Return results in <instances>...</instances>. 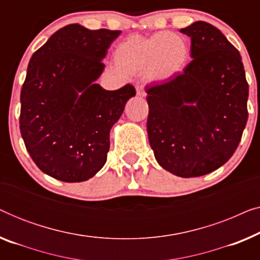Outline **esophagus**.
Instances as JSON below:
<instances>
[{"instance_id": "34e87169", "label": "esophagus", "mask_w": 260, "mask_h": 260, "mask_svg": "<svg viewBox=\"0 0 260 260\" xmlns=\"http://www.w3.org/2000/svg\"><path fill=\"white\" fill-rule=\"evenodd\" d=\"M136 93H137V95H140V97H144L145 90H144L143 85H137V86H136Z\"/></svg>"}]
</instances>
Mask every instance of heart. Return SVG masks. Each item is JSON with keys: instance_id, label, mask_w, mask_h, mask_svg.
Returning <instances> with one entry per match:
<instances>
[{"instance_id": "heart-1", "label": "heart", "mask_w": 260, "mask_h": 260, "mask_svg": "<svg viewBox=\"0 0 260 260\" xmlns=\"http://www.w3.org/2000/svg\"><path fill=\"white\" fill-rule=\"evenodd\" d=\"M189 49L182 37L161 31L149 38L131 37L116 47L115 59L129 73L145 74L165 80L179 74L186 66Z\"/></svg>"}]
</instances>
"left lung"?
<instances>
[{"label":"left lung","instance_id":"1","mask_svg":"<svg viewBox=\"0 0 260 260\" xmlns=\"http://www.w3.org/2000/svg\"><path fill=\"white\" fill-rule=\"evenodd\" d=\"M190 56L181 74L145 87L149 143L158 165L197 177L232 157L247 123L248 84L240 53L218 28L197 21L182 28Z\"/></svg>","mask_w":260,"mask_h":260}]
</instances>
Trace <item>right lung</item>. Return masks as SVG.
<instances>
[{"instance_id": "right-lung-1", "label": "right lung", "mask_w": 260, "mask_h": 260, "mask_svg": "<svg viewBox=\"0 0 260 260\" xmlns=\"http://www.w3.org/2000/svg\"><path fill=\"white\" fill-rule=\"evenodd\" d=\"M120 30L78 23L55 31L31 55L21 88L20 131L41 172L83 182L105 165L110 130L136 94L133 85L106 91L94 81Z\"/></svg>"}]
</instances>
